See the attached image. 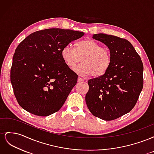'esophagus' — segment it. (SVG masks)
Wrapping results in <instances>:
<instances>
[{
	"label": "esophagus",
	"instance_id": "obj_1",
	"mask_svg": "<svg viewBox=\"0 0 154 154\" xmlns=\"http://www.w3.org/2000/svg\"><path fill=\"white\" fill-rule=\"evenodd\" d=\"M82 81H83V79H82V78H80V77H78V82H82Z\"/></svg>",
	"mask_w": 154,
	"mask_h": 154
}]
</instances>
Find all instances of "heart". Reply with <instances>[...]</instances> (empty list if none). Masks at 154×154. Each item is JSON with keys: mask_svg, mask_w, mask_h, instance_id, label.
I'll return each instance as SVG.
<instances>
[{"mask_svg": "<svg viewBox=\"0 0 154 154\" xmlns=\"http://www.w3.org/2000/svg\"><path fill=\"white\" fill-rule=\"evenodd\" d=\"M62 58L67 66L73 69L82 59V63L74 71L83 76L91 74L97 77L108 71L111 63V55L108 49L101 47L96 41L85 39L78 42L75 48L67 45L61 51Z\"/></svg>", "mask_w": 154, "mask_h": 154, "instance_id": "heart-1", "label": "heart"}]
</instances>
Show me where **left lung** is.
<instances>
[{"label":"left lung","mask_w":154,"mask_h":154,"mask_svg":"<svg viewBox=\"0 0 154 154\" xmlns=\"http://www.w3.org/2000/svg\"><path fill=\"white\" fill-rule=\"evenodd\" d=\"M92 38L110 50L111 63L103 75L88 81L85 96L92 115L105 121L117 119L131 110L143 87V65L139 55L127 40L103 33Z\"/></svg>","instance_id":"1"}]
</instances>
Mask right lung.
Wrapping results in <instances>:
<instances>
[{"instance_id": "1", "label": "right lung", "mask_w": 154, "mask_h": 154, "mask_svg": "<svg viewBox=\"0 0 154 154\" xmlns=\"http://www.w3.org/2000/svg\"><path fill=\"white\" fill-rule=\"evenodd\" d=\"M84 32L59 28L32 32L13 57L11 83L18 104L38 116H48L64 104L78 75L65 63L61 51Z\"/></svg>"}]
</instances>
